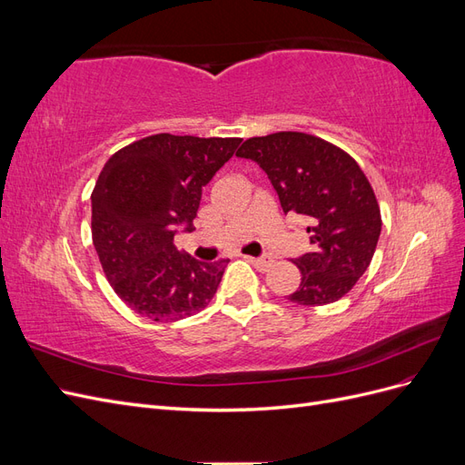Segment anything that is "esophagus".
Returning a JSON list of instances; mask_svg holds the SVG:
<instances>
[{"label":"esophagus","mask_w":465,"mask_h":465,"mask_svg":"<svg viewBox=\"0 0 465 465\" xmlns=\"http://www.w3.org/2000/svg\"><path fill=\"white\" fill-rule=\"evenodd\" d=\"M246 260L256 267V270H260V272H267L270 270V267L273 265V260L272 258H252V256H246Z\"/></svg>","instance_id":"1"}]
</instances>
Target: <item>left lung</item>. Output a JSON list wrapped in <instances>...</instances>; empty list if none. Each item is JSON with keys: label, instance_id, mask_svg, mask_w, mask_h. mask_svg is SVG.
<instances>
[{"label": "left lung", "instance_id": "obj_1", "mask_svg": "<svg viewBox=\"0 0 465 465\" xmlns=\"http://www.w3.org/2000/svg\"><path fill=\"white\" fill-rule=\"evenodd\" d=\"M236 154L263 168L285 215L308 223L312 250L292 260L301 285L289 301L323 306L345 297L371 265L382 229L374 190L357 161L302 132L250 137Z\"/></svg>", "mask_w": 465, "mask_h": 465}]
</instances>
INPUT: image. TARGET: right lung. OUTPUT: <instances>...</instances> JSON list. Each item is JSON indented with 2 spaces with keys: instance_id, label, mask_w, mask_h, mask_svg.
<instances>
[{
  "instance_id": "1",
  "label": "right lung",
  "mask_w": 465,
  "mask_h": 465,
  "mask_svg": "<svg viewBox=\"0 0 465 465\" xmlns=\"http://www.w3.org/2000/svg\"><path fill=\"white\" fill-rule=\"evenodd\" d=\"M241 137L154 134L106 161L91 193L93 244L110 287L139 316L176 322L211 302L229 260L178 254V224L193 231L202 190Z\"/></svg>"
}]
</instances>
